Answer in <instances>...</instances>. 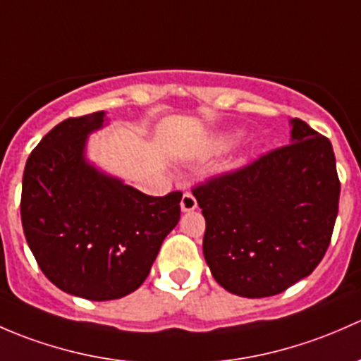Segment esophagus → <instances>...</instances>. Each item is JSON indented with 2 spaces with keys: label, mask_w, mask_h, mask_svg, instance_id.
<instances>
[{
  "label": "esophagus",
  "mask_w": 361,
  "mask_h": 361,
  "mask_svg": "<svg viewBox=\"0 0 361 361\" xmlns=\"http://www.w3.org/2000/svg\"><path fill=\"white\" fill-rule=\"evenodd\" d=\"M196 207H198V202H196L195 195L189 191L184 192V195H182V200H180L182 212H191V210H195Z\"/></svg>",
  "instance_id": "34e87169"
}]
</instances>
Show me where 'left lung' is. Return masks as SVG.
I'll return each instance as SVG.
<instances>
[{"instance_id":"left-lung-1","label":"left lung","mask_w":361,"mask_h":361,"mask_svg":"<svg viewBox=\"0 0 361 361\" xmlns=\"http://www.w3.org/2000/svg\"><path fill=\"white\" fill-rule=\"evenodd\" d=\"M207 228L203 255L236 295H276L322 262L339 212L330 140L292 120V142L192 188Z\"/></svg>"}]
</instances>
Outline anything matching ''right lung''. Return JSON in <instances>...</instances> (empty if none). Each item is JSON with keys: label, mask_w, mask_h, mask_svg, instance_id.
<instances>
[{"label": "right lung", "mask_w": 361, "mask_h": 361, "mask_svg": "<svg viewBox=\"0 0 361 361\" xmlns=\"http://www.w3.org/2000/svg\"><path fill=\"white\" fill-rule=\"evenodd\" d=\"M104 113L68 118L29 154L22 177L25 240L44 276L88 300H113L144 283L180 217V191L147 196L83 158Z\"/></svg>", "instance_id": "add662e5"}]
</instances>
